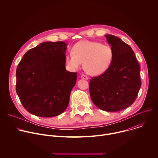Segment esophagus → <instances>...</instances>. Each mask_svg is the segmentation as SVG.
Instances as JSON below:
<instances>
[{
  "mask_svg": "<svg viewBox=\"0 0 158 158\" xmlns=\"http://www.w3.org/2000/svg\"><path fill=\"white\" fill-rule=\"evenodd\" d=\"M81 77L82 79H84V80H88L89 79V77L85 75V74H82Z\"/></svg>",
  "mask_w": 158,
  "mask_h": 158,
  "instance_id": "obj_1",
  "label": "esophagus"
}]
</instances>
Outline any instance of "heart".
Wrapping results in <instances>:
<instances>
[{"instance_id":"heart-1","label":"heart","mask_w":158,"mask_h":158,"mask_svg":"<svg viewBox=\"0 0 158 158\" xmlns=\"http://www.w3.org/2000/svg\"><path fill=\"white\" fill-rule=\"evenodd\" d=\"M113 57V49L109 45L84 40L74 45L72 53L65 55V62L73 71L79 69L83 62L86 73L99 76L109 69Z\"/></svg>"}]
</instances>
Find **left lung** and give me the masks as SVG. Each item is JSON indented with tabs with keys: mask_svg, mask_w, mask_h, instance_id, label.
<instances>
[{
	"mask_svg": "<svg viewBox=\"0 0 158 158\" xmlns=\"http://www.w3.org/2000/svg\"><path fill=\"white\" fill-rule=\"evenodd\" d=\"M105 37L113 49L114 57L109 69L89 82L93 103L107 112L124 109L134 103L141 86L140 66L132 48L118 37Z\"/></svg>",
	"mask_w": 158,
	"mask_h": 158,
	"instance_id": "8db88e82",
	"label": "left lung"
}]
</instances>
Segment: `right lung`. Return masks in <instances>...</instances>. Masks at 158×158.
I'll use <instances>...</instances> for the list:
<instances>
[{
    "instance_id": "right-lung-1",
    "label": "right lung",
    "mask_w": 158,
    "mask_h": 158,
    "mask_svg": "<svg viewBox=\"0 0 158 158\" xmlns=\"http://www.w3.org/2000/svg\"><path fill=\"white\" fill-rule=\"evenodd\" d=\"M64 42H45L28 51L16 70V92L31 114L49 118L60 114L68 106L77 73L65 67Z\"/></svg>"
}]
</instances>
